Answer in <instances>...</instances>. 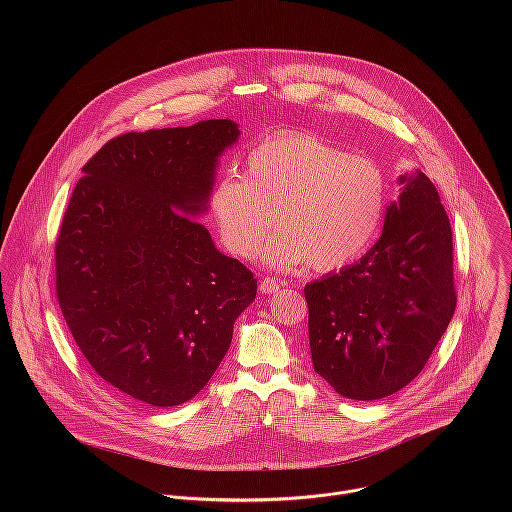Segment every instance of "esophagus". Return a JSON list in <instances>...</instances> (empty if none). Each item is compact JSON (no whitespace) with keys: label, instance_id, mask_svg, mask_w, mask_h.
<instances>
[{"label":"esophagus","instance_id":"1","mask_svg":"<svg viewBox=\"0 0 512 512\" xmlns=\"http://www.w3.org/2000/svg\"><path fill=\"white\" fill-rule=\"evenodd\" d=\"M280 290V284L274 280V278H264L260 282V292L262 293H274Z\"/></svg>","mask_w":512,"mask_h":512}]
</instances>
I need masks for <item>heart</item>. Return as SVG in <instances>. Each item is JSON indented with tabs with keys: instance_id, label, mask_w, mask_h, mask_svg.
I'll use <instances>...</instances> for the list:
<instances>
[{
	"instance_id": "1",
	"label": "heart",
	"mask_w": 512,
	"mask_h": 512,
	"mask_svg": "<svg viewBox=\"0 0 512 512\" xmlns=\"http://www.w3.org/2000/svg\"><path fill=\"white\" fill-rule=\"evenodd\" d=\"M382 167L309 132L272 136L246 155V173L224 175L211 191L220 240L238 258H252L274 217L282 228L264 260L319 272L359 260L376 238L388 207Z\"/></svg>"
}]
</instances>
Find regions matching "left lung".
Instances as JSON below:
<instances>
[{"mask_svg": "<svg viewBox=\"0 0 512 512\" xmlns=\"http://www.w3.org/2000/svg\"><path fill=\"white\" fill-rule=\"evenodd\" d=\"M378 242L305 286L315 372L351 400L386 398L428 363L457 303L453 234L436 185L402 175Z\"/></svg>", "mask_w": 512, "mask_h": 512, "instance_id": "8db88e82", "label": "left lung"}]
</instances>
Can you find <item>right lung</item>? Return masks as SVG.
I'll return each instance as SVG.
<instances>
[{
    "instance_id": "1",
    "label": "right lung",
    "mask_w": 512,
    "mask_h": 512,
    "mask_svg": "<svg viewBox=\"0 0 512 512\" xmlns=\"http://www.w3.org/2000/svg\"><path fill=\"white\" fill-rule=\"evenodd\" d=\"M232 120L128 132L82 167L55 244L74 343L116 392L149 406L199 394L258 282L193 219L207 209Z\"/></svg>"
}]
</instances>
